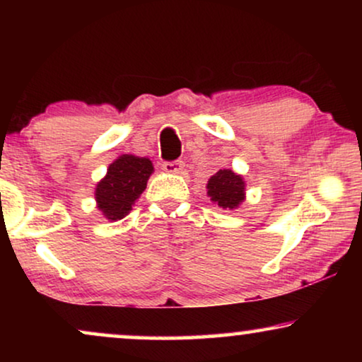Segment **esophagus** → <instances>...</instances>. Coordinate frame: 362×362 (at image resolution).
<instances>
[{"mask_svg":"<svg viewBox=\"0 0 362 362\" xmlns=\"http://www.w3.org/2000/svg\"><path fill=\"white\" fill-rule=\"evenodd\" d=\"M182 166H185V163H182L181 160L165 161V163H163V170L168 171V173H181Z\"/></svg>","mask_w":362,"mask_h":362,"instance_id":"1","label":"esophagus"}]
</instances>
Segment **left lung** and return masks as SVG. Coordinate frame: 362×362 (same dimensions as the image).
<instances>
[{
	"mask_svg": "<svg viewBox=\"0 0 362 362\" xmlns=\"http://www.w3.org/2000/svg\"><path fill=\"white\" fill-rule=\"evenodd\" d=\"M207 194L222 209H234L244 201V180L230 170H221L207 181Z\"/></svg>",
	"mask_w": 362,
	"mask_h": 362,
	"instance_id": "left-lung-1",
	"label": "left lung"
}]
</instances>
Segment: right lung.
I'll use <instances>...</instances> for the list:
<instances>
[{"label":"right lung","instance_id":"1","mask_svg":"<svg viewBox=\"0 0 362 362\" xmlns=\"http://www.w3.org/2000/svg\"><path fill=\"white\" fill-rule=\"evenodd\" d=\"M151 173L153 165L148 158L123 155L113 161L95 189L98 209L103 216L110 221L123 219L145 191Z\"/></svg>","mask_w":362,"mask_h":362}]
</instances>
